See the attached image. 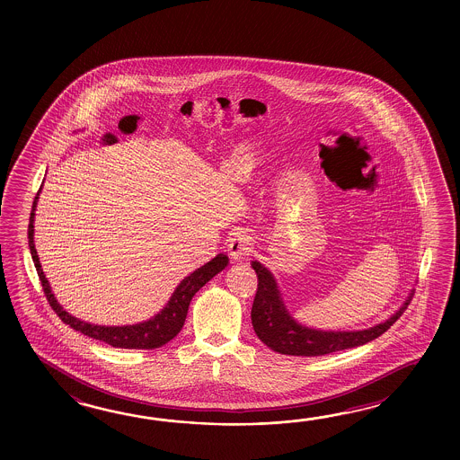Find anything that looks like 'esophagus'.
<instances>
[{"mask_svg": "<svg viewBox=\"0 0 460 460\" xmlns=\"http://www.w3.org/2000/svg\"><path fill=\"white\" fill-rule=\"evenodd\" d=\"M228 252L234 260H242L253 252V238L244 232H236L228 238Z\"/></svg>", "mask_w": 460, "mask_h": 460, "instance_id": "1", "label": "esophagus"}]
</instances>
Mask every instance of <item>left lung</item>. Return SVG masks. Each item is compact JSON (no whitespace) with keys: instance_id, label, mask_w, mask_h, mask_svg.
Segmentation results:
<instances>
[{"instance_id":"8db88e82","label":"left lung","mask_w":460,"mask_h":460,"mask_svg":"<svg viewBox=\"0 0 460 460\" xmlns=\"http://www.w3.org/2000/svg\"><path fill=\"white\" fill-rule=\"evenodd\" d=\"M258 289L252 307V323L258 339L271 350L296 357H319L327 353L341 352L358 345L372 342L386 332L401 317L411 303L412 293L400 309L385 323H376L363 331H319L297 323L286 309L273 273L260 261H252Z\"/></svg>"}]
</instances>
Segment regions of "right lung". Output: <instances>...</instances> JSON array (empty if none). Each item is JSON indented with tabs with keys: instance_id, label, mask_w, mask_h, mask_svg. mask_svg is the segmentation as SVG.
<instances>
[{
	"instance_id": "add662e5",
	"label": "right lung",
	"mask_w": 460,
	"mask_h": 460,
	"mask_svg": "<svg viewBox=\"0 0 460 460\" xmlns=\"http://www.w3.org/2000/svg\"><path fill=\"white\" fill-rule=\"evenodd\" d=\"M40 192L36 194L34 202H32L28 238H30L31 256H32V261H34L36 271L40 276L44 294L48 297V303L54 309V313L59 315L60 321L70 325L74 331H78V332L88 335L95 341H100V342L108 343L111 347L137 349V350L145 349V350H147V349H159L164 343L172 341L177 333L181 332L182 325L186 323L189 304L192 301L194 294L204 284L208 283L216 274L220 273L222 270H226V266L228 264V256L220 253L217 254L216 258L210 260L208 263L197 268L194 273L189 274L179 283L176 291L172 293L166 305L155 317H151L149 321H145V323H133V325H95V323L80 321L77 317L70 315L67 311H64V307L58 303L56 296L50 291L49 281H48L46 274L40 268V256H38L36 246H34V216H36L34 212H36V206H38Z\"/></svg>"
}]
</instances>
